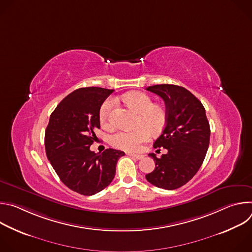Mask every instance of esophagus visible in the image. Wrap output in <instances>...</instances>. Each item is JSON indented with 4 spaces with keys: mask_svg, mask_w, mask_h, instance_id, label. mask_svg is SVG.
<instances>
[{
    "mask_svg": "<svg viewBox=\"0 0 252 252\" xmlns=\"http://www.w3.org/2000/svg\"><path fill=\"white\" fill-rule=\"evenodd\" d=\"M128 156H130L131 158H135V159H142L143 158H145V156L142 155H135V154H128Z\"/></svg>",
    "mask_w": 252,
    "mask_h": 252,
    "instance_id": "34e87169",
    "label": "esophagus"
}]
</instances>
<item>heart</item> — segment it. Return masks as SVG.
Instances as JSON below:
<instances>
[{
    "instance_id": "1",
    "label": "heart",
    "mask_w": 252,
    "mask_h": 252,
    "mask_svg": "<svg viewBox=\"0 0 252 252\" xmlns=\"http://www.w3.org/2000/svg\"><path fill=\"white\" fill-rule=\"evenodd\" d=\"M122 99L131 110L138 114L136 126L133 130H119L110 136V143L116 149L135 152L142 142L148 141L152 131L158 133L163 129L166 124V111L161 104L154 103V99L142 92H129L122 95ZM116 105V99L106 98L100 105L98 117L102 126H112V112Z\"/></svg>"
}]
</instances>
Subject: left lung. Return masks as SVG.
Listing matches in <instances>:
<instances>
[{
    "mask_svg": "<svg viewBox=\"0 0 252 252\" xmlns=\"http://www.w3.org/2000/svg\"><path fill=\"white\" fill-rule=\"evenodd\" d=\"M148 91L159 95L165 103L166 124L154 148L167 154L156 160V168L146 175L152 185L172 190L185 186L201 166L209 146L210 128L200 100L187 89L175 85H156Z\"/></svg>",
    "mask_w": 252,
    "mask_h": 252,
    "instance_id": "8db88e82",
    "label": "left lung"
}]
</instances>
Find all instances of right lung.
<instances>
[{"label":"right lung","instance_id":"1","mask_svg":"<svg viewBox=\"0 0 252 252\" xmlns=\"http://www.w3.org/2000/svg\"><path fill=\"white\" fill-rule=\"evenodd\" d=\"M114 90L81 88L66 95L55 109L45 133L47 157L60 179L69 189L93 195L109 186L116 175L122 151L90 150L100 127L99 109Z\"/></svg>","mask_w":252,"mask_h":252}]
</instances>
